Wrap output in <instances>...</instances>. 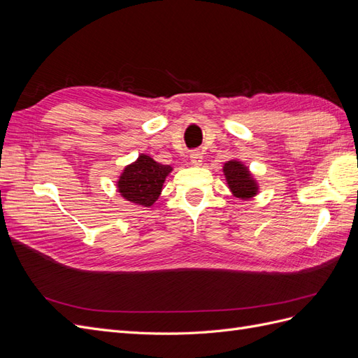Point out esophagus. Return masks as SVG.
Segmentation results:
<instances>
[{
	"instance_id": "34e87169",
	"label": "esophagus",
	"mask_w": 358,
	"mask_h": 358,
	"mask_svg": "<svg viewBox=\"0 0 358 358\" xmlns=\"http://www.w3.org/2000/svg\"><path fill=\"white\" fill-rule=\"evenodd\" d=\"M189 161H191V164H192V166H196V167L201 166V162H203V155H201L200 150H192V152L189 154Z\"/></svg>"
}]
</instances>
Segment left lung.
I'll list each match as a JSON object with an SVG mask.
<instances>
[{"mask_svg": "<svg viewBox=\"0 0 358 358\" xmlns=\"http://www.w3.org/2000/svg\"><path fill=\"white\" fill-rule=\"evenodd\" d=\"M222 171H224L227 185H229L234 197L249 200L257 196L259 191L258 182L254 178L251 170H249V167L245 166L242 161L239 159L227 161L222 167Z\"/></svg>", "mask_w": 358, "mask_h": 358, "instance_id": "left-lung-1", "label": "left lung"}]
</instances>
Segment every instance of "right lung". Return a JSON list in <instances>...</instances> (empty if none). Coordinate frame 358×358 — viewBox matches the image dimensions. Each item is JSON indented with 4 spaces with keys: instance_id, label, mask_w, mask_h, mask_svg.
Returning <instances> with one entry per match:
<instances>
[{
    "instance_id": "add662e5",
    "label": "right lung",
    "mask_w": 358,
    "mask_h": 358,
    "mask_svg": "<svg viewBox=\"0 0 358 358\" xmlns=\"http://www.w3.org/2000/svg\"><path fill=\"white\" fill-rule=\"evenodd\" d=\"M171 170L173 167L159 164L152 157L140 154L119 175L116 180L117 192L129 203L150 208L158 200Z\"/></svg>"
}]
</instances>
